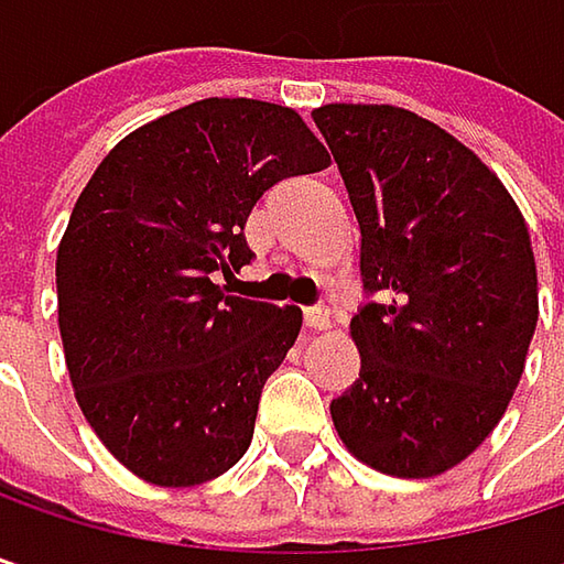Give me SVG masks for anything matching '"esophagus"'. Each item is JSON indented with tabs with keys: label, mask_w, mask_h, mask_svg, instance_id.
<instances>
[{
	"label": "esophagus",
	"mask_w": 564,
	"mask_h": 564,
	"mask_svg": "<svg viewBox=\"0 0 564 564\" xmlns=\"http://www.w3.org/2000/svg\"><path fill=\"white\" fill-rule=\"evenodd\" d=\"M303 323H306L310 329H326V326H329V310H326V306H306V310H303Z\"/></svg>",
	"instance_id": "34e87169"
}]
</instances>
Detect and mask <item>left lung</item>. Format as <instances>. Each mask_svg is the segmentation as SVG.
<instances>
[{
  "mask_svg": "<svg viewBox=\"0 0 564 564\" xmlns=\"http://www.w3.org/2000/svg\"><path fill=\"white\" fill-rule=\"evenodd\" d=\"M362 231L359 379L343 444L392 477L474 454L519 386L539 319L529 228L503 182L437 123L379 104L313 110Z\"/></svg>",
  "mask_w": 564,
  "mask_h": 564,
  "instance_id": "left-lung-1",
  "label": "left lung"
}]
</instances>
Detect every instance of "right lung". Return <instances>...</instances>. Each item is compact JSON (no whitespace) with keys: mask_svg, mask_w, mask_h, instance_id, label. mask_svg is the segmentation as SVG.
I'll return each mask as SVG.
<instances>
[{"mask_svg":"<svg viewBox=\"0 0 564 564\" xmlns=\"http://www.w3.org/2000/svg\"><path fill=\"white\" fill-rule=\"evenodd\" d=\"M326 163L290 107L208 97L120 140L80 192L55 268L64 359L87 424L147 484L245 457L303 313L215 281L254 261L258 198Z\"/></svg>","mask_w":564,"mask_h":564,"instance_id":"add662e5","label":"right lung"}]
</instances>
